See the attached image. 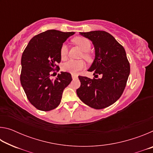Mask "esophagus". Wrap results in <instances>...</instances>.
<instances>
[{
	"mask_svg": "<svg viewBox=\"0 0 153 153\" xmlns=\"http://www.w3.org/2000/svg\"><path fill=\"white\" fill-rule=\"evenodd\" d=\"M71 76H72V79H76L77 78V76H76V75L72 74Z\"/></svg>",
	"mask_w": 153,
	"mask_h": 153,
	"instance_id": "1",
	"label": "esophagus"
}]
</instances>
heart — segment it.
Segmentation results:
<instances>
[{
  "label": "heart",
  "instance_id": "b5f03b06",
  "mask_svg": "<svg viewBox=\"0 0 153 153\" xmlns=\"http://www.w3.org/2000/svg\"><path fill=\"white\" fill-rule=\"evenodd\" d=\"M73 42L76 43L77 46H79V47L82 49V51H84V53L82 55V57L88 61L91 60V56L90 55L89 53H88V52L91 48V43H90V40L84 37L78 36V37L74 38ZM67 53H68V46H67L65 43H63L61 45L60 49V55L61 59H65L67 56ZM85 64L83 61H76L71 59V60L67 61L65 63H63V65H62V69L64 71L69 72V73L71 74L76 75L80 70H82Z\"/></svg>",
  "mask_w": 153,
  "mask_h": 153
}]
</instances>
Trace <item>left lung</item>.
<instances>
[{
  "label": "left lung",
  "instance_id": "8db88e82",
  "mask_svg": "<svg viewBox=\"0 0 153 153\" xmlns=\"http://www.w3.org/2000/svg\"><path fill=\"white\" fill-rule=\"evenodd\" d=\"M92 42L95 59L88 71L101 78L79 76L81 85L77 94L82 101L95 109L113 105L121 97L128 81L130 66L126 51L112 35L105 31L79 32Z\"/></svg>",
  "mask_w": 153,
  "mask_h": 153
}]
</instances>
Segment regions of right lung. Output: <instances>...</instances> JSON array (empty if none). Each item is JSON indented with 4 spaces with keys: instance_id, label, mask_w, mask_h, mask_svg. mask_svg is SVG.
<instances>
[{
    "instance_id": "add662e5",
    "label": "right lung",
    "mask_w": 153,
    "mask_h": 153,
    "mask_svg": "<svg viewBox=\"0 0 153 153\" xmlns=\"http://www.w3.org/2000/svg\"><path fill=\"white\" fill-rule=\"evenodd\" d=\"M74 33L56 30L42 32L30 40L22 54L21 84L28 100L38 110L57 107L63 90L71 82L68 72L61 71L55 80L50 77L59 68L61 45Z\"/></svg>"
}]
</instances>
